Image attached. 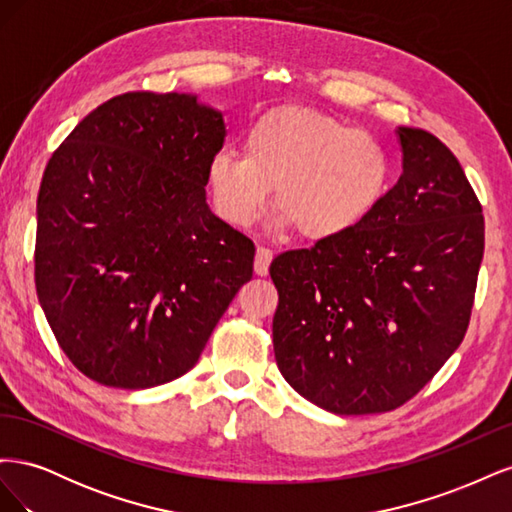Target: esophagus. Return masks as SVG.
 Masks as SVG:
<instances>
[{"label": "esophagus", "instance_id": "34e87169", "mask_svg": "<svg viewBox=\"0 0 512 512\" xmlns=\"http://www.w3.org/2000/svg\"><path fill=\"white\" fill-rule=\"evenodd\" d=\"M273 260V252L265 245L256 247V260H254V271L256 275H267L269 273V265Z\"/></svg>", "mask_w": 512, "mask_h": 512}]
</instances>
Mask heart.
Instances as JSON below:
<instances>
[{
    "label": "heart",
    "mask_w": 512,
    "mask_h": 512,
    "mask_svg": "<svg viewBox=\"0 0 512 512\" xmlns=\"http://www.w3.org/2000/svg\"><path fill=\"white\" fill-rule=\"evenodd\" d=\"M391 158L374 134L303 106L262 113L245 153L222 149L207 166L213 207L235 226L252 224L275 190L277 224L309 241L361 228L391 188Z\"/></svg>",
    "instance_id": "1"
}]
</instances>
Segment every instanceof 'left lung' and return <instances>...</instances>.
<instances>
[{"instance_id":"left-lung-1","label":"left lung","mask_w":512,"mask_h":512,"mask_svg":"<svg viewBox=\"0 0 512 512\" xmlns=\"http://www.w3.org/2000/svg\"><path fill=\"white\" fill-rule=\"evenodd\" d=\"M401 173L350 235L271 262L273 350L294 391L333 414L406 404L468 331L483 207L436 136L397 128Z\"/></svg>"}]
</instances>
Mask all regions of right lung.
I'll return each mask as SVG.
<instances>
[{
    "instance_id": "1",
    "label": "right lung",
    "mask_w": 512,
    "mask_h": 512,
    "mask_svg": "<svg viewBox=\"0 0 512 512\" xmlns=\"http://www.w3.org/2000/svg\"><path fill=\"white\" fill-rule=\"evenodd\" d=\"M224 117L194 94L94 108L44 168L36 290L74 367L115 389L190 371L254 271V243L207 205Z\"/></svg>"
}]
</instances>
